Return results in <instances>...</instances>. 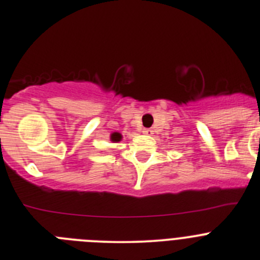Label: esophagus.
<instances>
[{
    "instance_id": "esophagus-1",
    "label": "esophagus",
    "mask_w": 260,
    "mask_h": 260,
    "mask_svg": "<svg viewBox=\"0 0 260 260\" xmlns=\"http://www.w3.org/2000/svg\"><path fill=\"white\" fill-rule=\"evenodd\" d=\"M142 134H145V135H152V130L151 129H142Z\"/></svg>"
}]
</instances>
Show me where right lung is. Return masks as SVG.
Listing matches in <instances>:
<instances>
[{"mask_svg":"<svg viewBox=\"0 0 260 260\" xmlns=\"http://www.w3.org/2000/svg\"><path fill=\"white\" fill-rule=\"evenodd\" d=\"M121 140V135L119 133L111 134V141H120Z\"/></svg>","mask_w":260,"mask_h":260,"instance_id":"add662e5","label":"right lung"}]
</instances>
